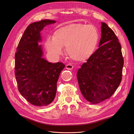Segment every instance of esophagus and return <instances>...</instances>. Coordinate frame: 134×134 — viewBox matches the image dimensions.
Segmentation results:
<instances>
[{"instance_id":"1","label":"esophagus","mask_w":134,"mask_h":134,"mask_svg":"<svg viewBox=\"0 0 134 134\" xmlns=\"http://www.w3.org/2000/svg\"><path fill=\"white\" fill-rule=\"evenodd\" d=\"M73 68V66L71 64H67L66 66V68L67 69V70H72Z\"/></svg>"}]
</instances>
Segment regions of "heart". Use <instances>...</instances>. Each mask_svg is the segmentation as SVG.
Listing matches in <instances>:
<instances>
[{
    "instance_id": "b5f03b06",
    "label": "heart",
    "mask_w": 134,
    "mask_h": 134,
    "mask_svg": "<svg viewBox=\"0 0 134 134\" xmlns=\"http://www.w3.org/2000/svg\"><path fill=\"white\" fill-rule=\"evenodd\" d=\"M98 32L92 25L71 23L56 29L53 37L47 38L46 48L49 53L57 57L65 46L66 53L73 60L85 62L93 54L98 41Z\"/></svg>"
}]
</instances>
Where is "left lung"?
I'll return each instance as SVG.
<instances>
[{"mask_svg": "<svg viewBox=\"0 0 134 134\" xmlns=\"http://www.w3.org/2000/svg\"><path fill=\"white\" fill-rule=\"evenodd\" d=\"M99 48L77 73L81 92L86 100L98 103L110 98L121 81L124 59L115 33L101 22Z\"/></svg>", "mask_w": 134, "mask_h": 134, "instance_id": "left-lung-1", "label": "left lung"}]
</instances>
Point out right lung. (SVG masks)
I'll return each mask as SVG.
<instances>
[{
  "instance_id": "1",
  "label": "right lung",
  "mask_w": 134,
  "mask_h": 134,
  "mask_svg": "<svg viewBox=\"0 0 134 134\" xmlns=\"http://www.w3.org/2000/svg\"><path fill=\"white\" fill-rule=\"evenodd\" d=\"M55 23L44 19L29 25L21 37L15 54V75L19 91L31 104L46 106L53 102L57 82L65 65L44 59L41 32Z\"/></svg>"
}]
</instances>
